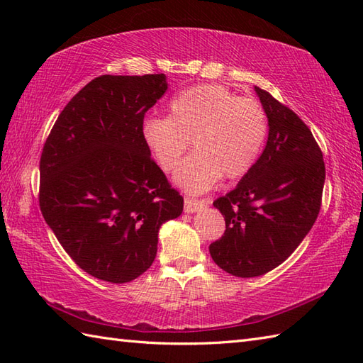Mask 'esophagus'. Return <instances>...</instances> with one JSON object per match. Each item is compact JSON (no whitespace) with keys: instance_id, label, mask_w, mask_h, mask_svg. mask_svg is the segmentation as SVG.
<instances>
[{"instance_id":"esophagus-1","label":"esophagus","mask_w":363,"mask_h":363,"mask_svg":"<svg viewBox=\"0 0 363 363\" xmlns=\"http://www.w3.org/2000/svg\"><path fill=\"white\" fill-rule=\"evenodd\" d=\"M207 204H209V201H206V199H203V201H198V199L186 198V201H184V211H186L187 213H195L198 211L204 209V207H207Z\"/></svg>"}]
</instances>
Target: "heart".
I'll return each mask as SVG.
<instances>
[{
  "label": "heart",
  "mask_w": 363,
  "mask_h": 363,
  "mask_svg": "<svg viewBox=\"0 0 363 363\" xmlns=\"http://www.w3.org/2000/svg\"><path fill=\"white\" fill-rule=\"evenodd\" d=\"M267 133L259 101L209 84L182 90L169 101L168 117H150L142 125L146 148L165 173L177 167L191 140L195 152L174 174L176 186L189 194H204L223 176H245L257 162Z\"/></svg>",
  "instance_id": "obj_1"
}]
</instances>
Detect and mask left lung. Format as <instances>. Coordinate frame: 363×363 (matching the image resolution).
Here are the masks:
<instances>
[{
    "mask_svg": "<svg viewBox=\"0 0 363 363\" xmlns=\"http://www.w3.org/2000/svg\"><path fill=\"white\" fill-rule=\"evenodd\" d=\"M268 120L264 152L234 190L218 198L226 230L209 246L215 264L237 277L281 265L318 217L325 162L311 129L268 91L254 87Z\"/></svg>",
    "mask_w": 363,
    "mask_h": 363,
    "instance_id": "1",
    "label": "left lung"
}]
</instances>
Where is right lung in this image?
<instances>
[{"mask_svg":"<svg viewBox=\"0 0 363 363\" xmlns=\"http://www.w3.org/2000/svg\"><path fill=\"white\" fill-rule=\"evenodd\" d=\"M168 89L167 76L90 81L60 112L40 157V209L76 265L101 281L143 274L159 229L182 213L142 138L143 117Z\"/></svg>","mask_w":363,"mask_h":363,"instance_id":"obj_1","label":"right lung"}]
</instances>
